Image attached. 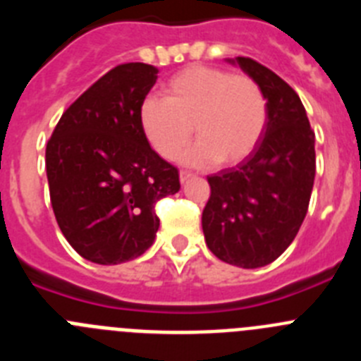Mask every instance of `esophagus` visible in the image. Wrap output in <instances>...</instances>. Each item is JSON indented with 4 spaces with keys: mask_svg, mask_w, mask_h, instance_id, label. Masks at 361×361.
<instances>
[{
    "mask_svg": "<svg viewBox=\"0 0 361 361\" xmlns=\"http://www.w3.org/2000/svg\"><path fill=\"white\" fill-rule=\"evenodd\" d=\"M193 177V175L190 173V171H180V175H178V178H180V183H188V180H190V178Z\"/></svg>",
    "mask_w": 361,
    "mask_h": 361,
    "instance_id": "1",
    "label": "esophagus"
}]
</instances>
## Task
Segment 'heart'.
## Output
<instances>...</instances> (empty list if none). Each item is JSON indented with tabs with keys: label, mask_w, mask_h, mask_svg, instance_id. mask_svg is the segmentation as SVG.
<instances>
[{
	"label": "heart",
	"mask_w": 361,
	"mask_h": 361,
	"mask_svg": "<svg viewBox=\"0 0 361 361\" xmlns=\"http://www.w3.org/2000/svg\"><path fill=\"white\" fill-rule=\"evenodd\" d=\"M162 92L164 99L142 101L139 121L152 148L168 161L180 155L195 130L199 141L183 157L188 166L237 164L266 128L267 99L250 75L191 65L168 79Z\"/></svg>",
	"instance_id": "b5f03b06"
}]
</instances>
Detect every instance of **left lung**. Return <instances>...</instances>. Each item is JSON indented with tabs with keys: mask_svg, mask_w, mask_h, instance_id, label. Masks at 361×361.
<instances>
[{
	"mask_svg": "<svg viewBox=\"0 0 361 361\" xmlns=\"http://www.w3.org/2000/svg\"><path fill=\"white\" fill-rule=\"evenodd\" d=\"M228 61L260 85L267 123L240 164L208 177L202 231L222 262L255 269L288 250L304 222L317 171L314 132L298 94L275 72L250 57Z\"/></svg>",
	"mask_w": 361,
	"mask_h": 361,
	"instance_id": "8db88e82",
	"label": "left lung"
}]
</instances>
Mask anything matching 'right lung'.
<instances>
[{
	"label": "right lung",
	"mask_w": 361,
	"mask_h": 361,
	"mask_svg": "<svg viewBox=\"0 0 361 361\" xmlns=\"http://www.w3.org/2000/svg\"><path fill=\"white\" fill-rule=\"evenodd\" d=\"M159 70L124 63L68 106L47 145L50 202L82 258L103 266L141 257L155 240V202L180 190L178 171L153 152L139 108Z\"/></svg>",
	"instance_id": "obj_1"
}]
</instances>
